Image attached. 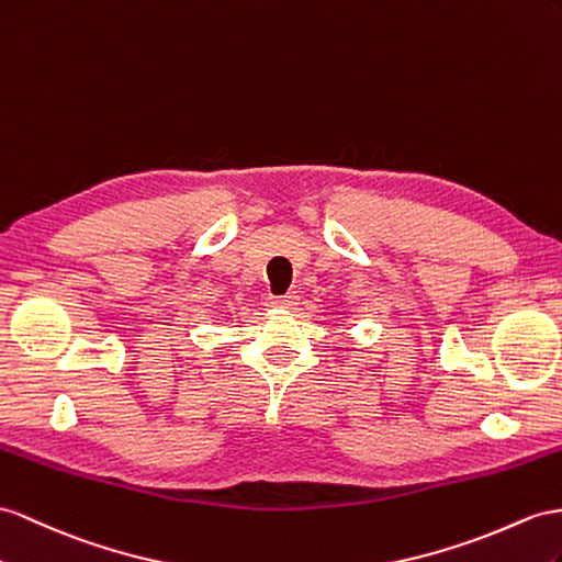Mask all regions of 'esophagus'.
I'll use <instances>...</instances> for the list:
<instances>
[{"instance_id": "1", "label": "esophagus", "mask_w": 562, "mask_h": 562, "mask_svg": "<svg viewBox=\"0 0 562 562\" xmlns=\"http://www.w3.org/2000/svg\"><path fill=\"white\" fill-rule=\"evenodd\" d=\"M268 304H270V308H278V311H292L299 304V294L290 292V294H284V296L268 299Z\"/></svg>"}]
</instances>
